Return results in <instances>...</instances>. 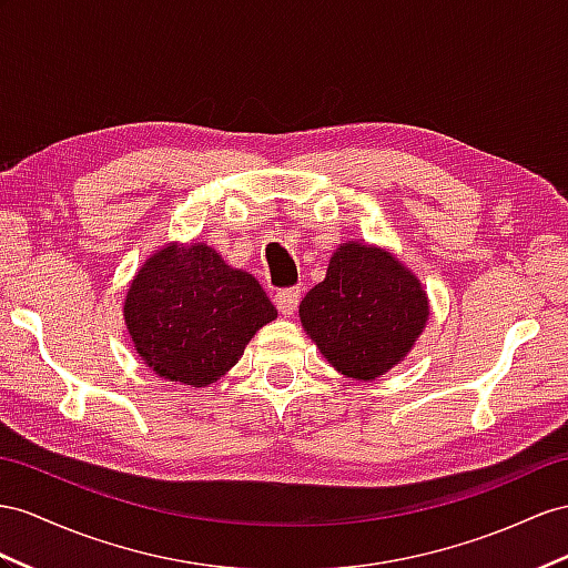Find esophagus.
Returning <instances> with one entry per match:
<instances>
[{
  "label": "esophagus",
  "instance_id": "obj_1",
  "mask_svg": "<svg viewBox=\"0 0 568 568\" xmlns=\"http://www.w3.org/2000/svg\"><path fill=\"white\" fill-rule=\"evenodd\" d=\"M275 304H278V312L290 316L300 304V287H283L275 293Z\"/></svg>",
  "mask_w": 568,
  "mask_h": 568
}]
</instances>
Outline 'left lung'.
I'll return each instance as SVG.
<instances>
[{
	"label": "left lung",
	"instance_id": "left-lung-1",
	"mask_svg": "<svg viewBox=\"0 0 568 568\" xmlns=\"http://www.w3.org/2000/svg\"><path fill=\"white\" fill-rule=\"evenodd\" d=\"M429 316L427 295L388 252L343 244L300 304L304 331L333 367L374 379L408 355Z\"/></svg>",
	"mask_w": 568,
	"mask_h": 568
}]
</instances>
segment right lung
Masks as SVG:
<instances>
[{
	"label": "right lung",
	"instance_id": "obj_1",
	"mask_svg": "<svg viewBox=\"0 0 568 568\" xmlns=\"http://www.w3.org/2000/svg\"><path fill=\"white\" fill-rule=\"evenodd\" d=\"M275 316L254 275L230 268L206 244H170L153 254L124 302L126 328L145 365L196 388L221 379Z\"/></svg>",
	"mask_w": 568,
	"mask_h": 568
}]
</instances>
